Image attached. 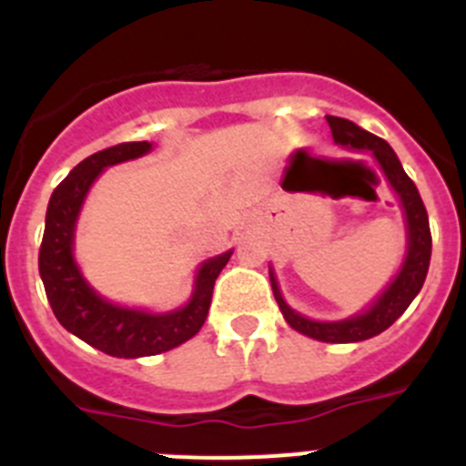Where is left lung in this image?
Returning a JSON list of instances; mask_svg holds the SVG:
<instances>
[{"instance_id":"8db88e82","label":"left lung","mask_w":466,"mask_h":466,"mask_svg":"<svg viewBox=\"0 0 466 466\" xmlns=\"http://www.w3.org/2000/svg\"><path fill=\"white\" fill-rule=\"evenodd\" d=\"M327 123L331 127L333 142L339 147L357 151V154H369L376 160L382 177L397 196L403 224H406V252H403L401 266L394 273V278L387 282L385 289L364 310L345 317V319H312V317L300 315L284 300L273 266H270L268 275L282 317L294 331L303 333L308 339L322 340V343H360V340L373 339L387 327H392L422 289L431 258L430 219H427V209L422 205L418 188L410 182V177L403 172L401 160L397 158L394 149L385 139L376 137L348 118L327 116Z\"/></svg>"}]
</instances>
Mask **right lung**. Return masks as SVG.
Wrapping results in <instances>:
<instances>
[{
	"mask_svg": "<svg viewBox=\"0 0 466 466\" xmlns=\"http://www.w3.org/2000/svg\"><path fill=\"white\" fill-rule=\"evenodd\" d=\"M151 149V142H126L81 160L57 184L48 200L46 228L39 249V275L57 322L90 348L121 360L160 355L193 339L208 319L214 282L233 254V249H228L205 258L193 275L191 296L175 310L156 312L147 308L121 306L105 299L86 279L79 261L74 257V245L79 214L90 188L106 167L142 158Z\"/></svg>",
	"mask_w": 466,
	"mask_h": 466,
	"instance_id": "right-lung-1",
	"label": "right lung"
}]
</instances>
